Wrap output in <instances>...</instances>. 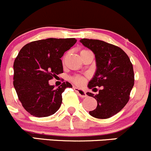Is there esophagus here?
Masks as SVG:
<instances>
[{
	"label": "esophagus",
	"mask_w": 151,
	"mask_h": 151,
	"mask_svg": "<svg viewBox=\"0 0 151 151\" xmlns=\"http://www.w3.org/2000/svg\"><path fill=\"white\" fill-rule=\"evenodd\" d=\"M74 90H75L76 92H77V93H78V95L80 96V97H82V98H85V97L87 96V94H86V92L85 91V90H82V89H80L78 88H77V87H74Z\"/></svg>",
	"instance_id": "obj_1"
}]
</instances>
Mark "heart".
<instances>
[{
    "label": "heart",
    "mask_w": 151,
    "mask_h": 151,
    "mask_svg": "<svg viewBox=\"0 0 151 151\" xmlns=\"http://www.w3.org/2000/svg\"><path fill=\"white\" fill-rule=\"evenodd\" d=\"M89 50H81L80 52V54L81 53H85V52H88ZM73 82H74V83H76L77 85H82V84H83L84 81H85V79H84V77H80V76H77V77H74L72 79Z\"/></svg>",
    "instance_id": "1"
}]
</instances>
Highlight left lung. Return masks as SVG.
Segmentation results:
<instances>
[{"label":"left lung","mask_w":151,"mask_h":151,"mask_svg":"<svg viewBox=\"0 0 151 151\" xmlns=\"http://www.w3.org/2000/svg\"><path fill=\"white\" fill-rule=\"evenodd\" d=\"M80 42L90 49L96 57L97 69L89 82L90 89L101 87L98 94L87 95L96 98L95 110L89 112L97 119H108L123 109L129 99L134 75L129 58L120 47L99 40L83 39Z\"/></svg>","instance_id":"obj_1"}]
</instances>
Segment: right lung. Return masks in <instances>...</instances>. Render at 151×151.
<instances>
[{
	"label": "right lung",
	"mask_w": 151,
	"mask_h": 151,
	"mask_svg": "<svg viewBox=\"0 0 151 151\" xmlns=\"http://www.w3.org/2000/svg\"><path fill=\"white\" fill-rule=\"evenodd\" d=\"M76 42L75 38H48L33 41L20 50L14 63V86L31 115L49 116L59 109L62 93L72 85L66 82L55 88L48 81L63 73L61 58Z\"/></svg>",
	"instance_id": "obj_1"
}]
</instances>
